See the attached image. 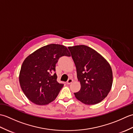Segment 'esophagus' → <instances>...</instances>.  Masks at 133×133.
Masks as SVG:
<instances>
[{"label": "esophagus", "instance_id": "34e87169", "mask_svg": "<svg viewBox=\"0 0 133 133\" xmlns=\"http://www.w3.org/2000/svg\"><path fill=\"white\" fill-rule=\"evenodd\" d=\"M72 82H73V80L72 79L70 78V79H69L68 81H67V84H71V83Z\"/></svg>", "mask_w": 133, "mask_h": 133}]
</instances>
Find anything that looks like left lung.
I'll use <instances>...</instances> for the list:
<instances>
[{
	"mask_svg": "<svg viewBox=\"0 0 133 133\" xmlns=\"http://www.w3.org/2000/svg\"><path fill=\"white\" fill-rule=\"evenodd\" d=\"M77 69L81 89L74 93L78 100L87 105L103 100L112 84V71L109 62L100 54L85 45L69 47Z\"/></svg>",
	"mask_w": 133,
	"mask_h": 133,
	"instance_id": "1",
	"label": "left lung"
}]
</instances>
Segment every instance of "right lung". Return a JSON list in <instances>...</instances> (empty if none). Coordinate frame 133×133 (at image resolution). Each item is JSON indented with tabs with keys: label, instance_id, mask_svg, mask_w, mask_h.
Segmentation results:
<instances>
[{
	"label": "right lung",
	"instance_id": "obj_1",
	"mask_svg": "<svg viewBox=\"0 0 133 133\" xmlns=\"http://www.w3.org/2000/svg\"><path fill=\"white\" fill-rule=\"evenodd\" d=\"M62 56H70L63 45L50 44L31 54L24 59L19 73V83L29 99L45 105L55 99L63 84L58 83L55 65Z\"/></svg>",
	"mask_w": 133,
	"mask_h": 133
}]
</instances>
